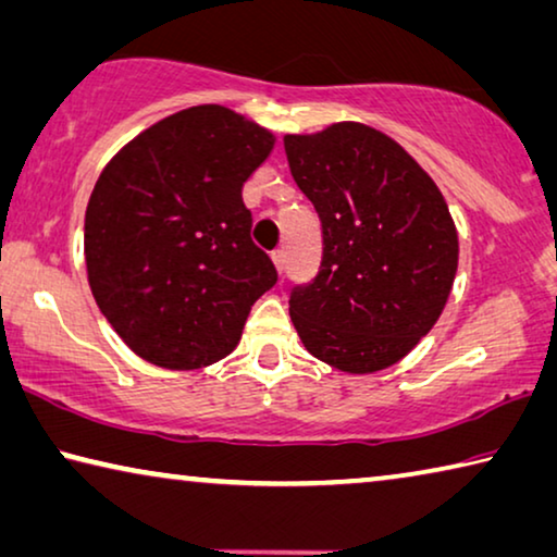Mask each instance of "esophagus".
<instances>
[{
	"mask_svg": "<svg viewBox=\"0 0 557 557\" xmlns=\"http://www.w3.org/2000/svg\"><path fill=\"white\" fill-rule=\"evenodd\" d=\"M270 258H272V262H275L277 272L285 270V262H287V255H285V250H272Z\"/></svg>",
	"mask_w": 557,
	"mask_h": 557,
	"instance_id": "34e87169",
	"label": "esophagus"
}]
</instances>
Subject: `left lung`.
<instances>
[{"label":"left lung","mask_w":557,"mask_h":557,"mask_svg":"<svg viewBox=\"0 0 557 557\" xmlns=\"http://www.w3.org/2000/svg\"><path fill=\"white\" fill-rule=\"evenodd\" d=\"M299 190L322 220V264L289 293L299 339L349 374L386 369L444 312L458 235L436 183L404 148L364 123L285 136Z\"/></svg>","instance_id":"1"}]
</instances>
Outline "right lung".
<instances>
[{
    "instance_id": "add662e5",
    "label": "right lung",
    "mask_w": 557,
    "mask_h": 557,
    "mask_svg": "<svg viewBox=\"0 0 557 557\" xmlns=\"http://www.w3.org/2000/svg\"><path fill=\"white\" fill-rule=\"evenodd\" d=\"M272 146L270 131L206 103L158 121L103 168L84 223L88 285L140 359L185 372L237 347L277 282L243 202Z\"/></svg>"
}]
</instances>
